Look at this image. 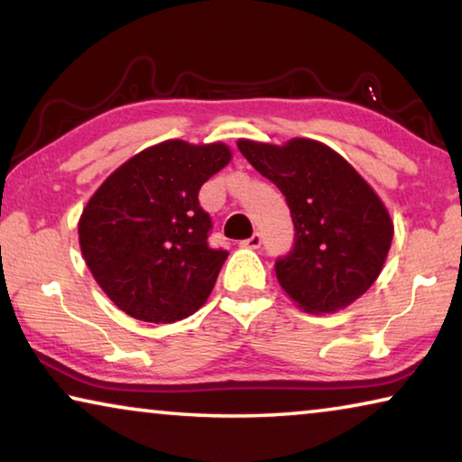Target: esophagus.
<instances>
[{
  "label": "esophagus",
  "mask_w": 462,
  "mask_h": 462,
  "mask_svg": "<svg viewBox=\"0 0 462 462\" xmlns=\"http://www.w3.org/2000/svg\"><path fill=\"white\" fill-rule=\"evenodd\" d=\"M261 245H263V236H261L259 232H254L253 236L240 242V246H245V248H259Z\"/></svg>",
  "instance_id": "obj_1"
}]
</instances>
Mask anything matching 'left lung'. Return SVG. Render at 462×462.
Wrapping results in <instances>:
<instances>
[{"label":"left lung","instance_id":"left-lung-1","mask_svg":"<svg viewBox=\"0 0 462 462\" xmlns=\"http://www.w3.org/2000/svg\"><path fill=\"white\" fill-rule=\"evenodd\" d=\"M240 152L279 187L295 236L275 261L279 285L311 314H330L361 297L387 259L393 224L369 183L322 143L285 146L238 140Z\"/></svg>","mask_w":462,"mask_h":462}]
</instances>
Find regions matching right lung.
<instances>
[{
    "label": "right lung",
    "mask_w": 462,
    "mask_h": 462,
    "mask_svg": "<svg viewBox=\"0 0 462 462\" xmlns=\"http://www.w3.org/2000/svg\"><path fill=\"white\" fill-rule=\"evenodd\" d=\"M230 156L222 143L167 140L124 162L85 206L83 259L128 316L171 324L206 303L228 250L209 246L212 217L198 195Z\"/></svg>",
    "instance_id": "obj_1"
}]
</instances>
